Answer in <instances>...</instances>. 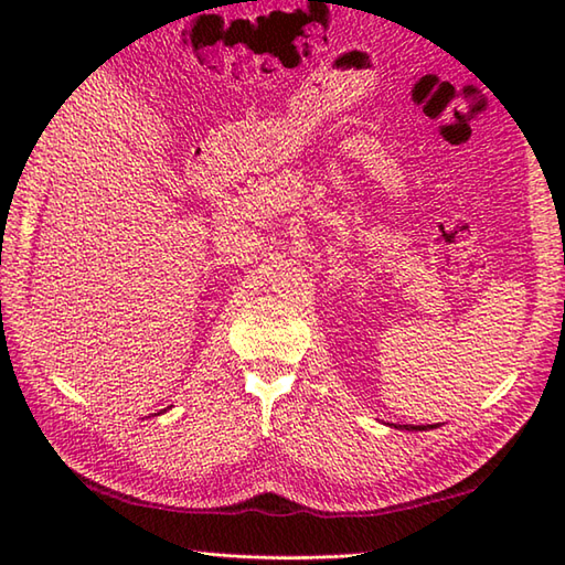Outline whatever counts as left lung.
I'll return each instance as SVG.
<instances>
[{"instance_id": "1", "label": "left lung", "mask_w": 565, "mask_h": 565, "mask_svg": "<svg viewBox=\"0 0 565 565\" xmlns=\"http://www.w3.org/2000/svg\"><path fill=\"white\" fill-rule=\"evenodd\" d=\"M405 427H407V429H411V425H405ZM413 429H417V427H413ZM423 429H425V427H423Z\"/></svg>"}]
</instances>
